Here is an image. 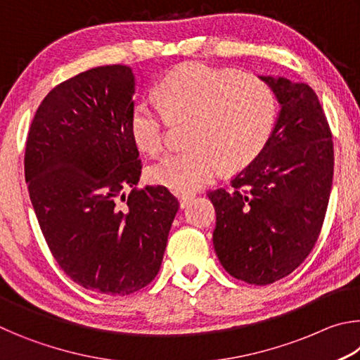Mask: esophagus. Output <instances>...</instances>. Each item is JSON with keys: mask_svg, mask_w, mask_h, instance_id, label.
<instances>
[{"mask_svg": "<svg viewBox=\"0 0 360 360\" xmlns=\"http://www.w3.org/2000/svg\"><path fill=\"white\" fill-rule=\"evenodd\" d=\"M195 195L193 193H188V192H184V193H179V203L182 208H186V206L192 202Z\"/></svg>", "mask_w": 360, "mask_h": 360, "instance_id": "esophagus-1", "label": "esophagus"}]
</instances>
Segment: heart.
I'll list each match as a JSON object with an SVG mask.
<instances>
[{"label":"heart","mask_w":360,"mask_h":360,"mask_svg":"<svg viewBox=\"0 0 360 360\" xmlns=\"http://www.w3.org/2000/svg\"><path fill=\"white\" fill-rule=\"evenodd\" d=\"M163 103L138 101L130 114L133 139L158 155L168 148L169 120L191 119V146L150 168V178L176 192L197 191L229 169L246 167L265 148L275 122V95L252 72L203 62L176 66L162 79Z\"/></svg>","instance_id":"heart-1"}]
</instances>
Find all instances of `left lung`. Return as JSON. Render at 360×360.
<instances>
[{
  "mask_svg": "<svg viewBox=\"0 0 360 360\" xmlns=\"http://www.w3.org/2000/svg\"><path fill=\"white\" fill-rule=\"evenodd\" d=\"M281 105L260 154L210 191L216 210L212 243L222 266L248 284L285 278L313 251L333 178L332 131L308 84L260 77Z\"/></svg>",
  "mask_w": 360,
  "mask_h": 360,
  "instance_id": "8db88e82",
  "label": "left lung"
}]
</instances>
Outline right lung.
<instances>
[{"label": "right lung", "mask_w": 360, "mask_h": 360, "mask_svg": "<svg viewBox=\"0 0 360 360\" xmlns=\"http://www.w3.org/2000/svg\"><path fill=\"white\" fill-rule=\"evenodd\" d=\"M133 95L130 66L84 71L46 95L25 146L30 200L53 259L105 295H130L157 276L179 210L165 186L136 187Z\"/></svg>", "instance_id": "1"}]
</instances>
